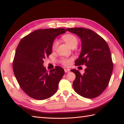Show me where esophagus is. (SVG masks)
<instances>
[{"instance_id": "obj_1", "label": "esophagus", "mask_w": 124, "mask_h": 124, "mask_svg": "<svg viewBox=\"0 0 124 124\" xmlns=\"http://www.w3.org/2000/svg\"><path fill=\"white\" fill-rule=\"evenodd\" d=\"M70 69H64V71H65V73H67V72H69V71H70Z\"/></svg>"}]
</instances>
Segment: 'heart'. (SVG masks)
Instances as JSON below:
<instances>
[{"mask_svg": "<svg viewBox=\"0 0 124 124\" xmlns=\"http://www.w3.org/2000/svg\"><path fill=\"white\" fill-rule=\"evenodd\" d=\"M62 38L65 43L72 48H75L78 44V38L75 36L71 35V34H68V35H64L62 37ZM58 44H59V41L57 40H55L53 41L52 46V48L53 51H55L57 48ZM71 60L70 59H66V58H62L60 61L61 64L64 66L69 65L71 63Z\"/></svg>", "mask_w": 124, "mask_h": 124, "instance_id": "heart-1", "label": "heart"}]
</instances>
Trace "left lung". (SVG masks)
Returning <instances> with one entry per match:
<instances>
[{"instance_id": "1", "label": "left lung", "mask_w": 124, "mask_h": 124, "mask_svg": "<svg viewBox=\"0 0 124 124\" xmlns=\"http://www.w3.org/2000/svg\"><path fill=\"white\" fill-rule=\"evenodd\" d=\"M67 31L76 34L81 40V52L75 64H85L87 67L83 75L76 69L71 70L76 75L73 89L86 98L99 96L108 85L113 70L108 45L103 38L89 29L68 28Z\"/></svg>"}]
</instances>
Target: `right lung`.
I'll use <instances>...</instances> for the list:
<instances>
[{
	"label": "right lung",
	"instance_id": "1",
	"mask_svg": "<svg viewBox=\"0 0 124 124\" xmlns=\"http://www.w3.org/2000/svg\"><path fill=\"white\" fill-rule=\"evenodd\" d=\"M66 31L64 28L35 30L23 37L18 45L13 71L20 87L34 99H48L57 90L64 70L56 66L48 72L43 65V60L51 54L55 38Z\"/></svg>",
	"mask_w": 124,
	"mask_h": 124
}]
</instances>
